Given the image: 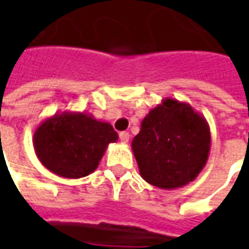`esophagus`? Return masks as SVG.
Returning a JSON list of instances; mask_svg holds the SVG:
<instances>
[{"label": "esophagus", "mask_w": 249, "mask_h": 249, "mask_svg": "<svg viewBox=\"0 0 249 249\" xmlns=\"http://www.w3.org/2000/svg\"><path fill=\"white\" fill-rule=\"evenodd\" d=\"M129 137L130 136L128 132H121V133H120V141H121L123 144H126V142L129 141Z\"/></svg>", "instance_id": "34e87169"}]
</instances>
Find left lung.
<instances>
[{
    "label": "left lung",
    "mask_w": 249,
    "mask_h": 249,
    "mask_svg": "<svg viewBox=\"0 0 249 249\" xmlns=\"http://www.w3.org/2000/svg\"><path fill=\"white\" fill-rule=\"evenodd\" d=\"M211 132L204 116L187 103L164 98L141 121L132 151L146 183L161 189L187 185L208 160Z\"/></svg>",
    "instance_id": "8db88e82"
}]
</instances>
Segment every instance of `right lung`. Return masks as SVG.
Returning a JSON list of instances; mask_svg holds the SVG:
<instances>
[{
  "label": "right lung",
  "instance_id": "right-lung-1",
  "mask_svg": "<svg viewBox=\"0 0 249 249\" xmlns=\"http://www.w3.org/2000/svg\"><path fill=\"white\" fill-rule=\"evenodd\" d=\"M117 139L109 123L85 112L65 110L38 125L33 145L41 164L52 173L80 178L96 171L108 145Z\"/></svg>",
  "mask_w": 249,
  "mask_h": 249
}]
</instances>
